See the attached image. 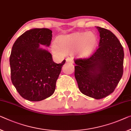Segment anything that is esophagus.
Wrapping results in <instances>:
<instances>
[{
  "mask_svg": "<svg viewBox=\"0 0 131 131\" xmlns=\"http://www.w3.org/2000/svg\"><path fill=\"white\" fill-rule=\"evenodd\" d=\"M66 62H69V63H73V60H72L71 58H67V59H66Z\"/></svg>",
  "mask_w": 131,
  "mask_h": 131,
  "instance_id": "obj_1",
  "label": "esophagus"
}]
</instances>
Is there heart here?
I'll return each mask as SVG.
<instances>
[{"instance_id":"b5f03b06","label":"heart","mask_w":131,"mask_h":131,"mask_svg":"<svg viewBox=\"0 0 131 131\" xmlns=\"http://www.w3.org/2000/svg\"><path fill=\"white\" fill-rule=\"evenodd\" d=\"M98 43V36L92 32H77L61 35L57 42H52L51 50L54 54L62 56L65 52L74 51L80 58H86L93 53Z\"/></svg>"}]
</instances>
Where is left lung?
Instances as JSON below:
<instances>
[{
    "instance_id": "left-lung-1",
    "label": "left lung",
    "mask_w": 131,
    "mask_h": 131,
    "mask_svg": "<svg viewBox=\"0 0 131 131\" xmlns=\"http://www.w3.org/2000/svg\"><path fill=\"white\" fill-rule=\"evenodd\" d=\"M99 48L88 58L75 60V77L80 91L96 99L108 96L123 75L124 49L112 32L97 26Z\"/></svg>"
}]
</instances>
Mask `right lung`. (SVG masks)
<instances>
[{"instance_id": "1", "label": "right lung", "mask_w": 131, "mask_h": 131, "mask_svg": "<svg viewBox=\"0 0 131 131\" xmlns=\"http://www.w3.org/2000/svg\"><path fill=\"white\" fill-rule=\"evenodd\" d=\"M52 34L47 28L32 29L20 35L12 46L9 59L12 82L26 100L42 101L55 90L66 60L54 63L50 52L40 47L50 46Z\"/></svg>"}]
</instances>
